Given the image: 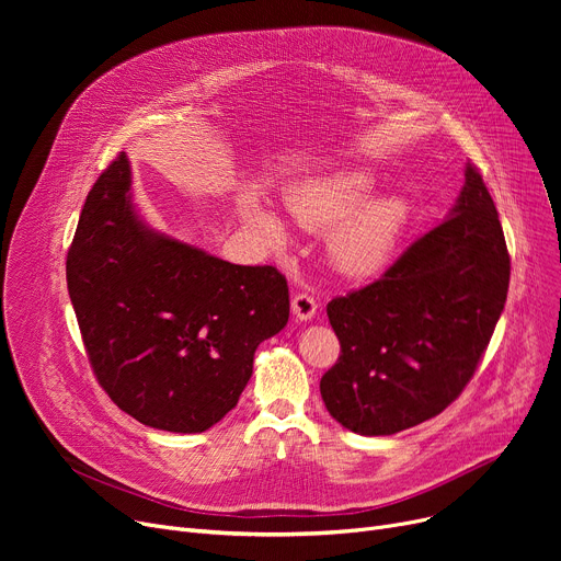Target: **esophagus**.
Here are the masks:
<instances>
[{"instance_id":"obj_1","label":"esophagus","mask_w":561,"mask_h":561,"mask_svg":"<svg viewBox=\"0 0 561 561\" xmlns=\"http://www.w3.org/2000/svg\"><path fill=\"white\" fill-rule=\"evenodd\" d=\"M290 309H293V316H296L298 322H307L316 316L318 311V305H316V298L311 296V293H296L290 300Z\"/></svg>"}]
</instances>
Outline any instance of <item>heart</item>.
<instances>
[{
	"label": "heart",
	"mask_w": 561,
	"mask_h": 561,
	"mask_svg": "<svg viewBox=\"0 0 561 561\" xmlns=\"http://www.w3.org/2000/svg\"><path fill=\"white\" fill-rule=\"evenodd\" d=\"M379 176L370 168H343L293 186L286 193L290 216L302 227L330 236V259L347 277H370L391 263L411 225L414 206L402 193L375 195ZM243 216L273 248H284L288 231L282 218L256 202L243 206Z\"/></svg>",
	"instance_id": "obj_1"
}]
</instances>
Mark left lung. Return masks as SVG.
Here are the masks:
<instances>
[{
    "label": "left lung",
    "mask_w": 561,
    "mask_h": 561,
    "mask_svg": "<svg viewBox=\"0 0 561 561\" xmlns=\"http://www.w3.org/2000/svg\"><path fill=\"white\" fill-rule=\"evenodd\" d=\"M432 231L362 290L328 305L341 357L320 379L330 416L389 436L440 414L473 377L505 309L510 254L476 165Z\"/></svg>",
    "instance_id": "obj_1"
}]
</instances>
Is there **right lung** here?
Masks as SVG:
<instances>
[{"instance_id":"right-lung-1","label":"right lung","mask_w":561,"mask_h":561,"mask_svg":"<svg viewBox=\"0 0 561 561\" xmlns=\"http://www.w3.org/2000/svg\"><path fill=\"white\" fill-rule=\"evenodd\" d=\"M66 271L102 389L154 430L195 434L222 421L259 343L288 322L273 265H236L145 225L127 154L88 193Z\"/></svg>"}]
</instances>
